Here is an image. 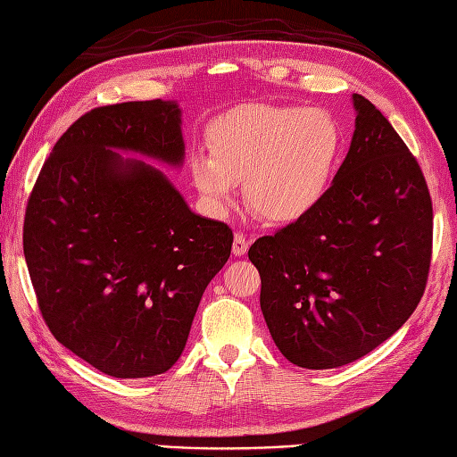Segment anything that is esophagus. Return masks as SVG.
<instances>
[{
    "label": "esophagus",
    "mask_w": 457,
    "mask_h": 457,
    "mask_svg": "<svg viewBox=\"0 0 457 457\" xmlns=\"http://www.w3.org/2000/svg\"><path fill=\"white\" fill-rule=\"evenodd\" d=\"M248 252V240L242 232H235V242H232V254L245 256Z\"/></svg>",
    "instance_id": "obj_1"
}]
</instances>
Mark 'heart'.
Segmentation results:
<instances>
[{
	"instance_id": "1",
	"label": "heart",
	"mask_w": 457,
	"mask_h": 457,
	"mask_svg": "<svg viewBox=\"0 0 457 457\" xmlns=\"http://www.w3.org/2000/svg\"><path fill=\"white\" fill-rule=\"evenodd\" d=\"M211 154L191 158V179L212 215L245 184L246 205L270 222L299 220L327 195L342 150L328 111L245 105L212 120Z\"/></svg>"
}]
</instances>
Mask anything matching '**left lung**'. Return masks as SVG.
<instances>
[{
  "mask_svg": "<svg viewBox=\"0 0 457 457\" xmlns=\"http://www.w3.org/2000/svg\"><path fill=\"white\" fill-rule=\"evenodd\" d=\"M356 130L327 195L248 250L279 352L307 370L366 356L417 309L432 258V199L417 158L353 94Z\"/></svg>",
  "mask_w": 457,
  "mask_h": 457,
  "instance_id": "8db88e82",
  "label": "left lung"
}]
</instances>
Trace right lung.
Returning a JSON list of instances; mask_svg holds the SVG:
<instances>
[{
    "mask_svg": "<svg viewBox=\"0 0 457 457\" xmlns=\"http://www.w3.org/2000/svg\"><path fill=\"white\" fill-rule=\"evenodd\" d=\"M174 101L96 107L58 138L30 191L23 252L53 337L111 378L168 371L203 291L232 248L228 225L191 212L160 170L179 166Z\"/></svg>",
    "mask_w": 457,
    "mask_h": 457,
    "instance_id": "1",
    "label": "right lung"
}]
</instances>
